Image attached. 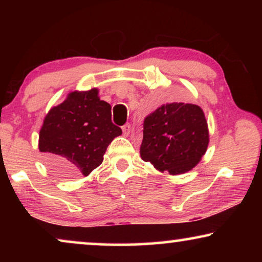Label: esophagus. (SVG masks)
Instances as JSON below:
<instances>
[{"label": "esophagus", "mask_w": 262, "mask_h": 262, "mask_svg": "<svg viewBox=\"0 0 262 262\" xmlns=\"http://www.w3.org/2000/svg\"><path fill=\"white\" fill-rule=\"evenodd\" d=\"M121 130H123L124 136H128V135H130V131H131V125L130 124H125L124 126H121Z\"/></svg>", "instance_id": "obj_1"}]
</instances>
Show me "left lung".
Instances as JSON below:
<instances>
[{"mask_svg": "<svg viewBox=\"0 0 262 262\" xmlns=\"http://www.w3.org/2000/svg\"><path fill=\"white\" fill-rule=\"evenodd\" d=\"M209 144L207 121L193 103L161 106L143 124L141 157L160 171L182 174L202 160Z\"/></svg>", "mask_w": 262, "mask_h": 262, "instance_id": "1", "label": "left lung"}]
</instances>
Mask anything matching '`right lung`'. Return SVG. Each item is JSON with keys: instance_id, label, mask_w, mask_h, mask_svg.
<instances>
[{"instance_id": "obj_1", "label": "right lung", "mask_w": 262, "mask_h": 262, "mask_svg": "<svg viewBox=\"0 0 262 262\" xmlns=\"http://www.w3.org/2000/svg\"><path fill=\"white\" fill-rule=\"evenodd\" d=\"M98 93H70L44 119L39 150L46 156V164L64 178L91 174L102 163L111 142L121 135L111 119L112 107Z\"/></svg>"}]
</instances>
